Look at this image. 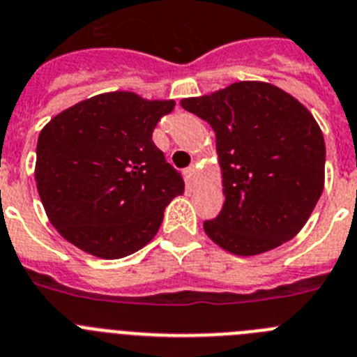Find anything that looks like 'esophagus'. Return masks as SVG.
Listing matches in <instances>:
<instances>
[{"instance_id":"1","label":"esophagus","mask_w":357,"mask_h":357,"mask_svg":"<svg viewBox=\"0 0 357 357\" xmlns=\"http://www.w3.org/2000/svg\"><path fill=\"white\" fill-rule=\"evenodd\" d=\"M185 176H186V181H188V185H194L195 176H197V169H195L194 165L186 167V169H185Z\"/></svg>"}]
</instances>
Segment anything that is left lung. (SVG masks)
<instances>
[{"instance_id": "left-lung-1", "label": "left lung", "mask_w": 357, "mask_h": 357, "mask_svg": "<svg viewBox=\"0 0 357 357\" xmlns=\"http://www.w3.org/2000/svg\"><path fill=\"white\" fill-rule=\"evenodd\" d=\"M215 131L222 210L204 220L217 245L238 256L275 249L303 229L324 190L326 144L306 107L271 83L240 82L181 99Z\"/></svg>"}]
</instances>
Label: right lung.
<instances>
[{"label":"right lung","mask_w":357,"mask_h":357,"mask_svg":"<svg viewBox=\"0 0 357 357\" xmlns=\"http://www.w3.org/2000/svg\"><path fill=\"white\" fill-rule=\"evenodd\" d=\"M174 101L108 92L53 117L37 142L35 181L67 242L105 259L124 258L158 233L185 181L153 142Z\"/></svg>","instance_id":"obj_1"}]
</instances>
